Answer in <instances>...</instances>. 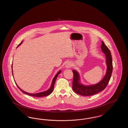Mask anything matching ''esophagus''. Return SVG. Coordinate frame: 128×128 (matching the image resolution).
I'll return each mask as SVG.
<instances>
[{"label": "esophagus", "mask_w": 128, "mask_h": 128, "mask_svg": "<svg viewBox=\"0 0 128 128\" xmlns=\"http://www.w3.org/2000/svg\"><path fill=\"white\" fill-rule=\"evenodd\" d=\"M72 64L70 62H68L65 65V68H70L72 67Z\"/></svg>", "instance_id": "esophagus-1"}]
</instances>
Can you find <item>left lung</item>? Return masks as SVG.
Returning <instances> with one entry per match:
<instances>
[{
    "mask_svg": "<svg viewBox=\"0 0 128 128\" xmlns=\"http://www.w3.org/2000/svg\"><path fill=\"white\" fill-rule=\"evenodd\" d=\"M101 48L106 55V64L107 66L106 73L102 80L98 84L90 85H84L80 83L79 72L73 70L72 89L77 94L83 96H90L104 90L108 84L113 70L112 58L110 49L102 41Z\"/></svg>",
    "mask_w": 128,
    "mask_h": 128,
    "instance_id": "8db88e82",
    "label": "left lung"
}]
</instances>
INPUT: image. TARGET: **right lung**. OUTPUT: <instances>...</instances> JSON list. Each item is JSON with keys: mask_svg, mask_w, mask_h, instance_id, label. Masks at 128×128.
<instances>
[{"mask_svg": "<svg viewBox=\"0 0 128 128\" xmlns=\"http://www.w3.org/2000/svg\"><path fill=\"white\" fill-rule=\"evenodd\" d=\"M22 41L18 44V46H17V48L19 46H20V45L22 44ZM12 75H13V70H12ZM61 72V70H60L58 73H56V74L55 75V77H54L53 79L52 80V84H51V86H50V88H49V89H48V90H46V91L43 92H38V93H36V94H30V93H28V92H26L23 91L22 90V89L18 87V85L17 84H16V85L17 86V87H18V89H19L22 92H23L24 93V94H28V95H29V96H34V97H36V98L46 96H48V95H49L50 94H51L52 92L53 91V89H54V84H55L56 80V78H57L58 75L60 74V73ZM15 83H16V82H15Z\"/></svg>", "mask_w": 128, "mask_h": 128, "instance_id": "right-lung-1", "label": "right lung"}]
</instances>
